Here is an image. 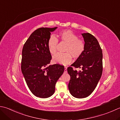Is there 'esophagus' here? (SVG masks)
Wrapping results in <instances>:
<instances>
[{
	"label": "esophagus",
	"mask_w": 120,
	"mask_h": 120,
	"mask_svg": "<svg viewBox=\"0 0 120 120\" xmlns=\"http://www.w3.org/2000/svg\"><path fill=\"white\" fill-rule=\"evenodd\" d=\"M64 73H67V67H64Z\"/></svg>",
	"instance_id": "34e87169"
}]
</instances>
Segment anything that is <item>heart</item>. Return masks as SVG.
Here are the masks:
<instances>
[{
  "label": "heart",
  "instance_id": "obj_1",
  "mask_svg": "<svg viewBox=\"0 0 120 120\" xmlns=\"http://www.w3.org/2000/svg\"><path fill=\"white\" fill-rule=\"evenodd\" d=\"M59 38L63 43L67 44L64 51L66 53H58L53 56L52 61L55 63L67 65L71 63L72 57L77 59L83 55L85 49V43L83 39L70 30H64L59 33ZM58 41L55 36H51L48 40L47 45L49 52L54 55L57 52Z\"/></svg>",
  "mask_w": 120,
  "mask_h": 120
}]
</instances>
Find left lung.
<instances>
[{
  "instance_id": "obj_1",
  "label": "left lung",
  "mask_w": 120,
  "mask_h": 120,
  "mask_svg": "<svg viewBox=\"0 0 120 120\" xmlns=\"http://www.w3.org/2000/svg\"><path fill=\"white\" fill-rule=\"evenodd\" d=\"M85 43L84 53L67 71L70 75L68 87L73 97L83 98L94 90L102 73V51L97 39L88 33L82 34ZM81 68L77 71L72 67Z\"/></svg>"
}]
</instances>
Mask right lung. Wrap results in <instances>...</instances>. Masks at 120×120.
Returning <instances> with one entry per match:
<instances>
[{
  "mask_svg": "<svg viewBox=\"0 0 120 120\" xmlns=\"http://www.w3.org/2000/svg\"><path fill=\"white\" fill-rule=\"evenodd\" d=\"M53 28L41 27L30 35L23 46L21 70L30 91L35 96L48 98L55 91V85L64 71L59 64L49 65L51 55L47 42Z\"/></svg>",
  "mask_w": 120,
  "mask_h": 120,
  "instance_id": "obj_1",
  "label": "right lung"
}]
</instances>
